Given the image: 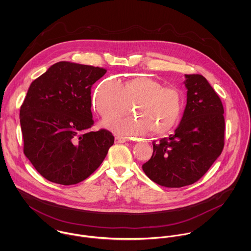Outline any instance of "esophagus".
<instances>
[{
  "instance_id": "34e87169",
  "label": "esophagus",
  "mask_w": 251,
  "mask_h": 251,
  "mask_svg": "<svg viewBox=\"0 0 251 251\" xmlns=\"http://www.w3.org/2000/svg\"><path fill=\"white\" fill-rule=\"evenodd\" d=\"M126 141H128L126 138L120 137V136H116V137H115V142H116V143H126Z\"/></svg>"
}]
</instances>
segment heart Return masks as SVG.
<instances>
[{
  "instance_id": "1",
  "label": "heart",
  "mask_w": 251,
  "mask_h": 251,
  "mask_svg": "<svg viewBox=\"0 0 251 251\" xmlns=\"http://www.w3.org/2000/svg\"><path fill=\"white\" fill-rule=\"evenodd\" d=\"M132 105L136 117L117 120L107 126L118 134L138 136L150 130L162 136L171 132L179 123L182 95L176 88H165L151 77L140 76L123 83L106 79L100 84L94 96V107L105 121L126 114Z\"/></svg>"
}]
</instances>
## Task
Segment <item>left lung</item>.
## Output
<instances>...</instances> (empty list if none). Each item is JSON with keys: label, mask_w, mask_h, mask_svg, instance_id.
<instances>
[{"label": "left lung", "mask_w": 251, "mask_h": 251, "mask_svg": "<svg viewBox=\"0 0 251 251\" xmlns=\"http://www.w3.org/2000/svg\"><path fill=\"white\" fill-rule=\"evenodd\" d=\"M186 106L174 134L153 142L145 174L159 185L181 187L201 179L224 147V109L207 79L185 74Z\"/></svg>", "instance_id": "1"}]
</instances>
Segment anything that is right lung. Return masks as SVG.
I'll return each mask as SVG.
<instances>
[{"label": "right lung", "instance_id": "add662e5", "mask_svg": "<svg viewBox=\"0 0 251 251\" xmlns=\"http://www.w3.org/2000/svg\"><path fill=\"white\" fill-rule=\"evenodd\" d=\"M105 69L59 62L32 82L20 108L24 153L46 179L78 183L102 163L114 136L90 131L92 86Z\"/></svg>", "mask_w": 251, "mask_h": 251}]
</instances>
